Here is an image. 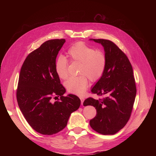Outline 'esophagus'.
<instances>
[{
  "mask_svg": "<svg viewBox=\"0 0 156 156\" xmlns=\"http://www.w3.org/2000/svg\"><path fill=\"white\" fill-rule=\"evenodd\" d=\"M80 100H81V105H83V102L84 101V99L83 98H80Z\"/></svg>",
  "mask_w": 156,
  "mask_h": 156,
  "instance_id": "1",
  "label": "esophagus"
}]
</instances>
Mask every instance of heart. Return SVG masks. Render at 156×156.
Segmentation results:
<instances>
[{
  "label": "heart",
  "instance_id": "obj_1",
  "mask_svg": "<svg viewBox=\"0 0 156 156\" xmlns=\"http://www.w3.org/2000/svg\"><path fill=\"white\" fill-rule=\"evenodd\" d=\"M68 54L72 62L80 63L78 76L70 77L65 85L67 90L78 96H82L88 86V78L92 81H98L103 75L107 65V56L104 51L96 50L83 42H76L69 49ZM67 58L59 55L55 61V70L63 80L68 76Z\"/></svg>",
  "mask_w": 156,
  "mask_h": 156
}]
</instances>
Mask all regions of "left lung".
Here are the masks:
<instances>
[{"label": "left lung", "mask_w": 156, "mask_h": 156, "mask_svg": "<svg viewBox=\"0 0 156 156\" xmlns=\"http://www.w3.org/2000/svg\"><path fill=\"white\" fill-rule=\"evenodd\" d=\"M90 40L101 44L107 56L104 73L91 92L107 97L98 100L88 98L83 105L96 109V117L90 121L94 131L104 135H114L125 126L132 112L136 94L133 68L126 54L112 41Z\"/></svg>", "instance_id": "obj_1"}]
</instances>
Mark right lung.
Wrapping results in <instances>:
<instances>
[{
  "instance_id": "add662e5",
  "label": "right lung",
  "mask_w": 156,
  "mask_h": 156,
  "mask_svg": "<svg viewBox=\"0 0 156 156\" xmlns=\"http://www.w3.org/2000/svg\"><path fill=\"white\" fill-rule=\"evenodd\" d=\"M65 42V39H55L42 44L28 54L20 73L18 106L31 127L44 135L62 131L81 104L75 95L63 96L65 88L55 70L56 57ZM58 97L60 98L54 102Z\"/></svg>"
}]
</instances>
